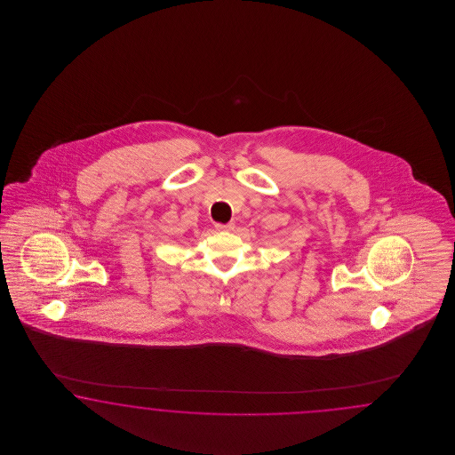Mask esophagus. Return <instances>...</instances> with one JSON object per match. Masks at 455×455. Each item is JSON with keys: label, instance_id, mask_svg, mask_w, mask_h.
<instances>
[{"label": "esophagus", "instance_id": "1", "mask_svg": "<svg viewBox=\"0 0 455 455\" xmlns=\"http://www.w3.org/2000/svg\"><path fill=\"white\" fill-rule=\"evenodd\" d=\"M215 228L219 232H230V230H234V223H217Z\"/></svg>", "mask_w": 455, "mask_h": 455}]
</instances>
